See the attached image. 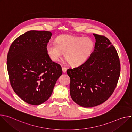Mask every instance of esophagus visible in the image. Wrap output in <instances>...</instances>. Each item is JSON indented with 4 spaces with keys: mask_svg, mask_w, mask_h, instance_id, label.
<instances>
[{
    "mask_svg": "<svg viewBox=\"0 0 132 132\" xmlns=\"http://www.w3.org/2000/svg\"><path fill=\"white\" fill-rule=\"evenodd\" d=\"M62 70L63 72H66L67 70V68L65 67H62Z\"/></svg>",
    "mask_w": 132,
    "mask_h": 132,
    "instance_id": "obj_1",
    "label": "esophagus"
}]
</instances>
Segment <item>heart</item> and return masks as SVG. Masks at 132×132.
Listing matches in <instances>:
<instances>
[{"mask_svg": "<svg viewBox=\"0 0 132 132\" xmlns=\"http://www.w3.org/2000/svg\"><path fill=\"white\" fill-rule=\"evenodd\" d=\"M94 46V42L91 39L62 35L57 37L56 43L48 44L46 50L53 61H58L65 53V59L69 64L73 66H78L88 59Z\"/></svg>", "mask_w": 132, "mask_h": 132, "instance_id": "obj_1", "label": "heart"}]
</instances>
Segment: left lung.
<instances>
[{
	"label": "left lung",
	"instance_id": "left-lung-1",
	"mask_svg": "<svg viewBox=\"0 0 132 132\" xmlns=\"http://www.w3.org/2000/svg\"><path fill=\"white\" fill-rule=\"evenodd\" d=\"M95 50L81 65L69 68L70 96L80 106L100 105L114 92L120 75V62L114 46L106 37L93 33Z\"/></svg>",
	"mask_w": 132,
	"mask_h": 132
}]
</instances>
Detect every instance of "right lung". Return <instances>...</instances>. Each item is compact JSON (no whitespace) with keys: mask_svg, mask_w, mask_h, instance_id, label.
<instances>
[{"mask_svg":"<svg viewBox=\"0 0 132 132\" xmlns=\"http://www.w3.org/2000/svg\"><path fill=\"white\" fill-rule=\"evenodd\" d=\"M52 34L47 31H29L12 42L7 64L11 86L22 100L40 105L51 97L63 71L53 62L46 47Z\"/></svg>","mask_w":132,"mask_h":132,"instance_id":"obj_1","label":"right lung"}]
</instances>
